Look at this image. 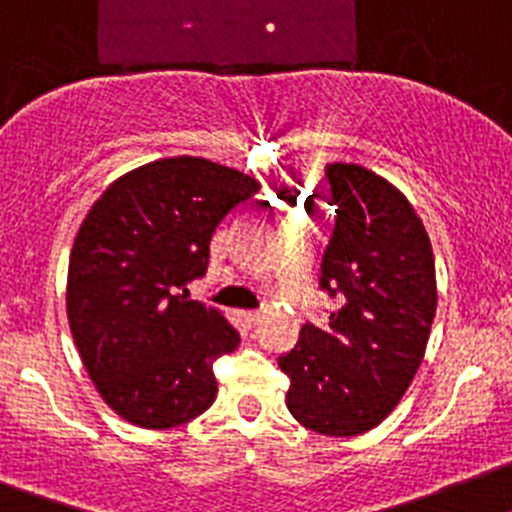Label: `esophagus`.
Returning <instances> with one entry per match:
<instances>
[{
  "mask_svg": "<svg viewBox=\"0 0 512 512\" xmlns=\"http://www.w3.org/2000/svg\"><path fill=\"white\" fill-rule=\"evenodd\" d=\"M242 319H245L250 326H255L257 321H260V311H245L242 313Z\"/></svg>",
  "mask_w": 512,
  "mask_h": 512,
  "instance_id": "34e87169",
  "label": "esophagus"
}]
</instances>
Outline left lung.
Wrapping results in <instances>:
<instances>
[{"mask_svg": "<svg viewBox=\"0 0 512 512\" xmlns=\"http://www.w3.org/2000/svg\"><path fill=\"white\" fill-rule=\"evenodd\" d=\"M336 209L319 290L339 298L329 321L301 326L280 354L288 411L324 436H357L393 411L411 385L436 316V267L416 209L385 178L326 165Z\"/></svg>", "mask_w": 512, "mask_h": 512, "instance_id": "left-lung-1", "label": "left lung"}]
</instances>
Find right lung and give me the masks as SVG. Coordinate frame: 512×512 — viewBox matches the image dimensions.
<instances>
[{"mask_svg": "<svg viewBox=\"0 0 512 512\" xmlns=\"http://www.w3.org/2000/svg\"><path fill=\"white\" fill-rule=\"evenodd\" d=\"M260 191L204 158H168L119 178L91 206L68 262V324L101 398L142 428H173L216 400L214 362L239 331L188 301L224 216Z\"/></svg>", "mask_w": 512, "mask_h": 512, "instance_id": "add662e5", "label": "right lung"}]
</instances>
